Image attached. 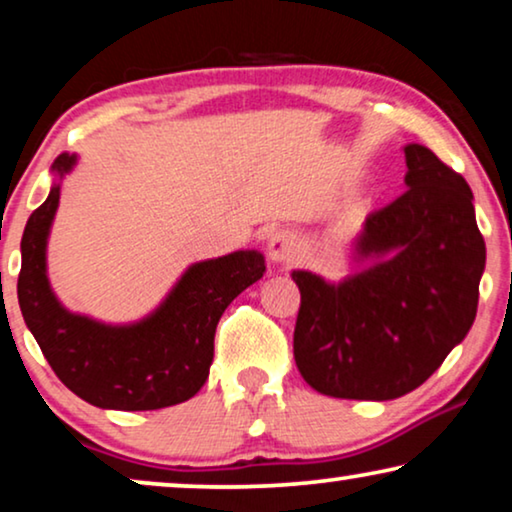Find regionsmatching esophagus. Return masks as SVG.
Returning a JSON list of instances; mask_svg holds the SVG:
<instances>
[{"mask_svg": "<svg viewBox=\"0 0 512 512\" xmlns=\"http://www.w3.org/2000/svg\"><path fill=\"white\" fill-rule=\"evenodd\" d=\"M298 251H300L298 237L289 233V230H275V233L268 237V258L272 263L289 265L296 261Z\"/></svg>", "mask_w": 512, "mask_h": 512, "instance_id": "esophagus-1", "label": "esophagus"}]
</instances>
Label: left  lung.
Wrapping results in <instances>:
<instances>
[{"label": "left lung", "mask_w": 512, "mask_h": 512, "mask_svg": "<svg viewBox=\"0 0 512 512\" xmlns=\"http://www.w3.org/2000/svg\"><path fill=\"white\" fill-rule=\"evenodd\" d=\"M408 191L368 214L354 258L370 268L328 284L293 270V359L319 394L391 401L417 389L471 331L485 240L466 179L422 144L405 146Z\"/></svg>", "instance_id": "1"}]
</instances>
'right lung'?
<instances>
[{"label": "right lung", "instance_id": "right-lung-1", "mask_svg": "<svg viewBox=\"0 0 512 512\" xmlns=\"http://www.w3.org/2000/svg\"><path fill=\"white\" fill-rule=\"evenodd\" d=\"M76 156L60 153L55 174H67ZM60 186L27 219L20 242L18 303L53 373L69 391L107 410H158L184 403L207 382L221 314L263 277L258 251L191 265L156 312L132 326H107L67 312L46 277V240Z\"/></svg>", "mask_w": 512, "mask_h": 512}]
</instances>
